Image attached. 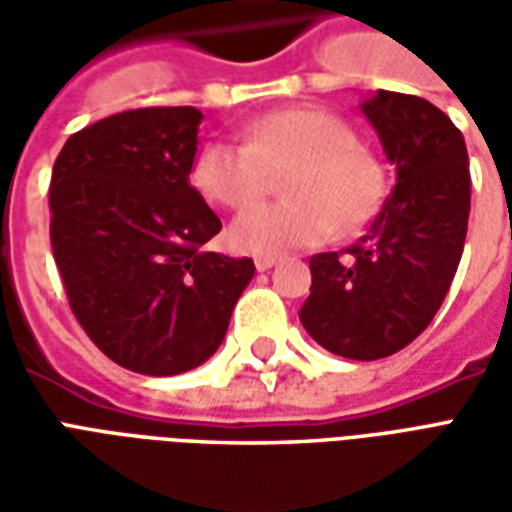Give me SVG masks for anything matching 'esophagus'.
<instances>
[{
    "mask_svg": "<svg viewBox=\"0 0 512 512\" xmlns=\"http://www.w3.org/2000/svg\"><path fill=\"white\" fill-rule=\"evenodd\" d=\"M279 263V257L274 255H260L255 257V268L257 271H268V268H274Z\"/></svg>",
    "mask_w": 512,
    "mask_h": 512,
    "instance_id": "1",
    "label": "esophagus"
}]
</instances>
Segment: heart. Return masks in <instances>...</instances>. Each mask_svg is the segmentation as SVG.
Masks as SVG:
<instances>
[{
  "instance_id": "obj_1",
  "label": "heart",
  "mask_w": 512,
  "mask_h": 512,
  "mask_svg": "<svg viewBox=\"0 0 512 512\" xmlns=\"http://www.w3.org/2000/svg\"><path fill=\"white\" fill-rule=\"evenodd\" d=\"M282 180L288 200L249 208L227 227V241L249 255H279L354 233L373 219L384 197V169L354 128L332 112L296 106L244 126V142L211 139L191 161V183L224 208H246Z\"/></svg>"
}]
</instances>
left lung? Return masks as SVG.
Instances as JSON below:
<instances>
[{"label": "left lung", "instance_id": "left-lung-1", "mask_svg": "<svg viewBox=\"0 0 512 512\" xmlns=\"http://www.w3.org/2000/svg\"><path fill=\"white\" fill-rule=\"evenodd\" d=\"M362 115L395 167V189L348 257H312L299 318L326 351L373 362L406 348L439 312L461 263L472 180L463 134L425 98L378 90Z\"/></svg>", "mask_w": 512, "mask_h": 512}]
</instances>
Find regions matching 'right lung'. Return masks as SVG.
Here are the masks:
<instances>
[{
    "label": "right lung",
    "instance_id": "1",
    "mask_svg": "<svg viewBox=\"0 0 512 512\" xmlns=\"http://www.w3.org/2000/svg\"><path fill=\"white\" fill-rule=\"evenodd\" d=\"M202 112L150 106L73 134L54 161L51 249L73 315L112 362L178 376L222 345L249 257L202 252L222 230L189 183Z\"/></svg>",
    "mask_w": 512,
    "mask_h": 512
}]
</instances>
